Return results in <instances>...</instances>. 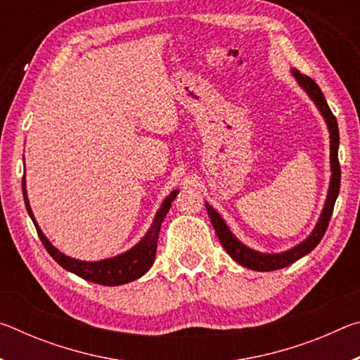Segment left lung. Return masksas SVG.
Wrapping results in <instances>:
<instances>
[{
    "label": "left lung",
    "instance_id": "1",
    "mask_svg": "<svg viewBox=\"0 0 360 360\" xmlns=\"http://www.w3.org/2000/svg\"><path fill=\"white\" fill-rule=\"evenodd\" d=\"M290 75L294 76L297 84L300 85V89L309 96V100L314 103V106L318 108V111L321 112L322 117H324V122L328 130V138H330V182H328V191L324 202V208L321 211V216L318 219V222H316L313 231L303 241L298 243V245H295L294 248L288 249V251L271 252V254L260 252L246 246L245 243L236 238L233 231H231L229 229V225L225 224L222 216L219 214V212L212 208L208 202L205 203L212 227H214L217 238L222 243L225 251H227V254L235 262H238L240 265L255 271L279 270V268L289 266L298 259H302L307 254L311 252L313 249L319 245V241L326 233L328 221H330V216L333 211V205L337 202V197L340 192V178H341L340 163H338L340 133H338L337 119H335L330 108H328L324 95H322L321 89L318 87V84H316L311 77L302 75V72L297 70H290Z\"/></svg>",
    "mask_w": 360,
    "mask_h": 360
}]
</instances>
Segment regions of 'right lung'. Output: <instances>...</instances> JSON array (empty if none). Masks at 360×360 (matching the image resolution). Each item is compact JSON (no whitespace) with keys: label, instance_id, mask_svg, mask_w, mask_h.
I'll list each match as a JSON object with an SVG mask.
<instances>
[{"label":"right lung","instance_id":"1","mask_svg":"<svg viewBox=\"0 0 360 360\" xmlns=\"http://www.w3.org/2000/svg\"><path fill=\"white\" fill-rule=\"evenodd\" d=\"M22 188H23V200H25L28 214L32 217L42 245H44V248L47 249V252L52 255V259L56 260L60 266H63L66 271L75 273V275L81 276L82 279H85V281L96 283L101 285H122V284L131 283L135 281V279L141 278L150 270V266L155 260L158 231H160L163 219L167 217L169 208H172L173 200L176 198V195L179 193V191H173L165 200H163L160 208H158V211L155 212L154 221H152L148 231H146L143 238L139 240L135 246L130 248L129 251L114 255V257L87 262V260L72 259L70 255L60 252L58 249L52 245L51 240L42 233L41 227L34 219L32 206H30L25 176H23V181H22Z\"/></svg>","mask_w":360,"mask_h":360}]
</instances>
